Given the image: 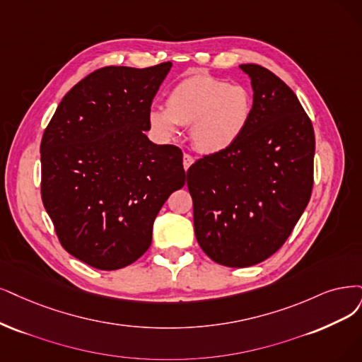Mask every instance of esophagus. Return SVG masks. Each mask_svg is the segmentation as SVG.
Segmentation results:
<instances>
[{"instance_id":"obj_1","label":"esophagus","mask_w":362,"mask_h":362,"mask_svg":"<svg viewBox=\"0 0 362 362\" xmlns=\"http://www.w3.org/2000/svg\"><path fill=\"white\" fill-rule=\"evenodd\" d=\"M194 160H195L194 156H191L189 153H185V155H183V168L188 170V168L194 164Z\"/></svg>"}]
</instances>
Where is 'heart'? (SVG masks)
<instances>
[{
  "label": "heart",
  "mask_w": 362,
  "mask_h": 362,
  "mask_svg": "<svg viewBox=\"0 0 362 362\" xmlns=\"http://www.w3.org/2000/svg\"><path fill=\"white\" fill-rule=\"evenodd\" d=\"M250 115L252 100L246 88L210 76H192L170 92L167 109L153 107L147 120L163 140L176 136L179 125L191 127L195 149L215 155L240 140Z\"/></svg>",
  "instance_id": "obj_1"
}]
</instances>
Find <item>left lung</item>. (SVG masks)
<instances>
[{"label": "left lung", "mask_w": 362, "mask_h": 362, "mask_svg": "<svg viewBox=\"0 0 362 362\" xmlns=\"http://www.w3.org/2000/svg\"><path fill=\"white\" fill-rule=\"evenodd\" d=\"M240 69L253 89L245 134L186 173L199 247L237 269L262 262L286 242L309 204L315 158L312 120L293 90L261 65Z\"/></svg>", "instance_id": "left-lung-1"}]
</instances>
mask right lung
Here are the masks:
<instances>
[{
	"label": "right lung",
	"instance_id": "1",
	"mask_svg": "<svg viewBox=\"0 0 362 362\" xmlns=\"http://www.w3.org/2000/svg\"><path fill=\"white\" fill-rule=\"evenodd\" d=\"M170 69L95 70L66 92L45 129V209L62 247L93 269L137 261L152 243L160 207L185 185L182 151L143 132Z\"/></svg>",
	"mask_w": 362,
	"mask_h": 362
}]
</instances>
